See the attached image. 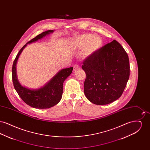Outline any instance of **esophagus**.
Listing matches in <instances>:
<instances>
[{"label":"esophagus","instance_id":"esophagus-1","mask_svg":"<svg viewBox=\"0 0 150 150\" xmlns=\"http://www.w3.org/2000/svg\"><path fill=\"white\" fill-rule=\"evenodd\" d=\"M79 69H80V66H79L78 64H75L74 66V69H73L74 71H76L78 70Z\"/></svg>","mask_w":150,"mask_h":150}]
</instances>
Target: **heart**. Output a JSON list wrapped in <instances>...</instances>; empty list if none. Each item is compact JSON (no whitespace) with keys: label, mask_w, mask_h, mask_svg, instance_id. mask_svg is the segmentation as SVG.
Here are the masks:
<instances>
[{"label":"heart","mask_w":150,"mask_h":150,"mask_svg":"<svg viewBox=\"0 0 150 150\" xmlns=\"http://www.w3.org/2000/svg\"><path fill=\"white\" fill-rule=\"evenodd\" d=\"M71 45L74 49H83L84 54L89 56L100 50L102 45V40L98 36L84 34L74 38Z\"/></svg>","instance_id":"1"}]
</instances>
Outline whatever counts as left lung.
I'll use <instances>...</instances> for the list:
<instances>
[{"instance_id":"8db88e82","label":"left lung","mask_w":150,"mask_h":150,"mask_svg":"<svg viewBox=\"0 0 150 150\" xmlns=\"http://www.w3.org/2000/svg\"><path fill=\"white\" fill-rule=\"evenodd\" d=\"M81 67L86 74L84 94L90 102L103 105L121 97L129 78L130 65L127 52L116 40L86 57Z\"/></svg>"}]
</instances>
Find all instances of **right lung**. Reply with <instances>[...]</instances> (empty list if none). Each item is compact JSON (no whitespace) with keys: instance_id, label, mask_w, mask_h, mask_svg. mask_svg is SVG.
<instances>
[{"instance_id":"add662e5","label":"right lung","mask_w":150,"mask_h":150,"mask_svg":"<svg viewBox=\"0 0 150 150\" xmlns=\"http://www.w3.org/2000/svg\"><path fill=\"white\" fill-rule=\"evenodd\" d=\"M53 31L54 30H48L43 32L26 43L18 53L12 66V81L15 90L27 105L38 109L49 108L56 105L61 100L63 93L64 82L71 74L73 67L62 69L43 86L32 89L22 86L20 83L17 76L16 64L22 50L28 44L35 42L43 37L53 33Z\"/></svg>"}]
</instances>
